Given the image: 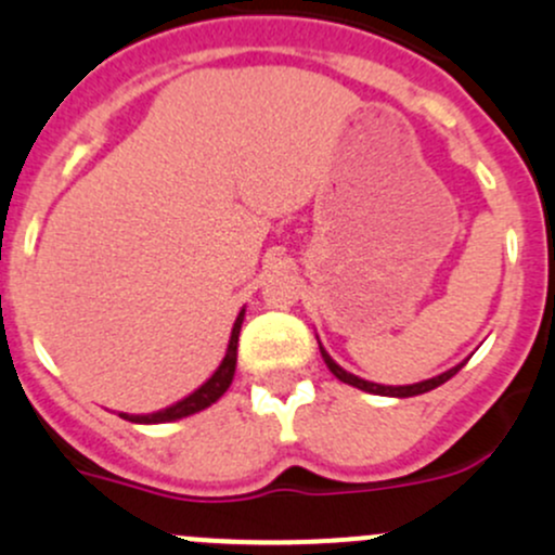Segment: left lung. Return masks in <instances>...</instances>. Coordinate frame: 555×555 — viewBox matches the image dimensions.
Here are the masks:
<instances>
[{
	"label": "left lung",
	"instance_id": "1",
	"mask_svg": "<svg viewBox=\"0 0 555 555\" xmlns=\"http://www.w3.org/2000/svg\"><path fill=\"white\" fill-rule=\"evenodd\" d=\"M319 351H322L324 365L330 367V373H333V376L338 378V382H344V384H349V386H357V389H362V391H371V395H382V397H416V395H424V391L438 389L440 384L449 382V378L456 376V373L462 371V367H464V362H459L456 367H451V371L440 373V376H435V378H427V382L408 384V386H384V384L365 382V378H360V376H354V373L344 371V367H340L338 362H335L333 357H330L327 351H324V346H322V344H319Z\"/></svg>",
	"mask_w": 555,
	"mask_h": 555
}]
</instances>
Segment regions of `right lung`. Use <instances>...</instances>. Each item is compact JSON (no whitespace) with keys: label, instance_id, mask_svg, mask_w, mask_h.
I'll return each instance as SVG.
<instances>
[{"label":"right lung","instance_id":"obj_1","mask_svg":"<svg viewBox=\"0 0 555 555\" xmlns=\"http://www.w3.org/2000/svg\"><path fill=\"white\" fill-rule=\"evenodd\" d=\"M242 322H244V309L238 311L236 322H233L231 340H228V349H225V357H222L220 367H217V371L211 373V378H206V382L201 384L193 395L182 397V400L173 402V405H169V408H164V411L147 413V416H128V413H120V416L128 418V422H133V424H166V422H177V418H184V416H193V413L204 411V408H209L211 402L220 400V397L228 391V386H231V382H233V373H236V349H238V333H242Z\"/></svg>","mask_w":555,"mask_h":555}]
</instances>
